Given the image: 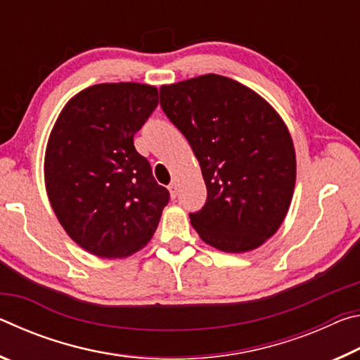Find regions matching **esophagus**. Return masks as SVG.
I'll use <instances>...</instances> for the list:
<instances>
[{"instance_id": "esophagus-1", "label": "esophagus", "mask_w": 360, "mask_h": 360, "mask_svg": "<svg viewBox=\"0 0 360 360\" xmlns=\"http://www.w3.org/2000/svg\"><path fill=\"white\" fill-rule=\"evenodd\" d=\"M168 191H169V195H172V198H176V197H178V182H176V181L169 182Z\"/></svg>"}]
</instances>
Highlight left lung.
Returning a JSON list of instances; mask_svg holds the SVG:
<instances>
[{
    "label": "left lung",
    "instance_id": "left-lung-1",
    "mask_svg": "<svg viewBox=\"0 0 360 360\" xmlns=\"http://www.w3.org/2000/svg\"><path fill=\"white\" fill-rule=\"evenodd\" d=\"M160 106L202 168L208 195L188 214L200 238L225 252L265 243L288 214L295 186L294 144L275 109L219 75L163 85Z\"/></svg>",
    "mask_w": 360,
    "mask_h": 360
}]
</instances>
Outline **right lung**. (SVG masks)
<instances>
[{"label": "right lung", "mask_w": 360, "mask_h": 360, "mask_svg": "<svg viewBox=\"0 0 360 360\" xmlns=\"http://www.w3.org/2000/svg\"><path fill=\"white\" fill-rule=\"evenodd\" d=\"M157 105L152 85H92L65 106L49 138L44 174L53 212L66 233L98 257H127L144 248L169 202L133 144Z\"/></svg>", "instance_id": "obj_1"}]
</instances>
